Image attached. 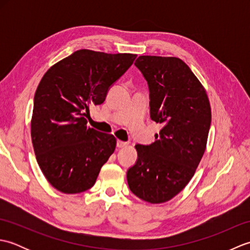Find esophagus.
<instances>
[{
	"label": "esophagus",
	"mask_w": 250,
	"mask_h": 250,
	"mask_svg": "<svg viewBox=\"0 0 250 250\" xmlns=\"http://www.w3.org/2000/svg\"><path fill=\"white\" fill-rule=\"evenodd\" d=\"M125 146H128V143L124 142V141H117V147L119 148H124Z\"/></svg>",
	"instance_id": "esophagus-1"
}]
</instances>
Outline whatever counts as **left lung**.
I'll list each match as a JSON object with an SVG mask.
<instances>
[{"instance_id": "1", "label": "left lung", "mask_w": 250, "mask_h": 250, "mask_svg": "<svg viewBox=\"0 0 250 250\" xmlns=\"http://www.w3.org/2000/svg\"><path fill=\"white\" fill-rule=\"evenodd\" d=\"M135 66L149 87L150 118L162 124L150 145H135L128 169L130 190L160 204L178 194L195 173L206 149L211 110L206 90L190 67L175 57L141 56Z\"/></svg>"}]
</instances>
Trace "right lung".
<instances>
[{"mask_svg":"<svg viewBox=\"0 0 250 250\" xmlns=\"http://www.w3.org/2000/svg\"><path fill=\"white\" fill-rule=\"evenodd\" d=\"M136 55L81 49L52 65L39 83L31 119L37 163L52 187L66 194L90 189L116 148V137L87 126L91 105L102 104L109 87Z\"/></svg>","mask_w":250,"mask_h":250,"instance_id":"obj_1","label":"right lung"}]
</instances>
